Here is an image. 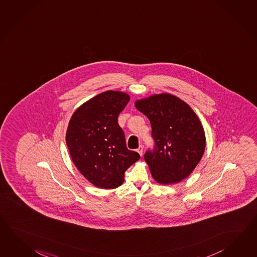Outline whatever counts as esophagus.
<instances>
[{
    "label": "esophagus",
    "instance_id": "1",
    "mask_svg": "<svg viewBox=\"0 0 257 257\" xmlns=\"http://www.w3.org/2000/svg\"><path fill=\"white\" fill-rule=\"evenodd\" d=\"M137 152L140 154L141 156H143V155H144V146H142V145H141V146L138 148Z\"/></svg>",
    "mask_w": 257,
    "mask_h": 257
}]
</instances>
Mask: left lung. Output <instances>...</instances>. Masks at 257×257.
<instances>
[{"mask_svg": "<svg viewBox=\"0 0 257 257\" xmlns=\"http://www.w3.org/2000/svg\"><path fill=\"white\" fill-rule=\"evenodd\" d=\"M150 120L155 149L144 160L152 177L163 185L188 178L203 157L206 146L203 125L187 102L170 93H160L135 102Z\"/></svg>", "mask_w": 257, "mask_h": 257, "instance_id": "1", "label": "left lung"}]
</instances>
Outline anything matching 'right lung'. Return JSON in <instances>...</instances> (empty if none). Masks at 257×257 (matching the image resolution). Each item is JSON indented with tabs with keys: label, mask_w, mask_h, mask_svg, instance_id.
Wrapping results in <instances>:
<instances>
[{
	"label": "right lung",
	"mask_w": 257,
	"mask_h": 257,
	"mask_svg": "<svg viewBox=\"0 0 257 257\" xmlns=\"http://www.w3.org/2000/svg\"><path fill=\"white\" fill-rule=\"evenodd\" d=\"M130 100L125 92L107 90L84 102L69 120L66 142L72 161L97 188L122 185L125 170L141 157L126 148L117 122Z\"/></svg>",
	"instance_id": "right-lung-1"
}]
</instances>
